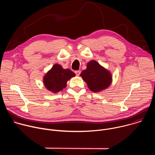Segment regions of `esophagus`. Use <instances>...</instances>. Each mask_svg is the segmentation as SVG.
<instances>
[{
    "label": "esophagus",
    "instance_id": "obj_1",
    "mask_svg": "<svg viewBox=\"0 0 155 155\" xmlns=\"http://www.w3.org/2000/svg\"><path fill=\"white\" fill-rule=\"evenodd\" d=\"M75 73L77 76H79L80 73H81V71H75Z\"/></svg>",
    "mask_w": 155,
    "mask_h": 155
}]
</instances>
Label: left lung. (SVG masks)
Returning <instances> with one entry per match:
<instances>
[{
  "label": "left lung",
  "instance_id": "left-lung-1",
  "mask_svg": "<svg viewBox=\"0 0 155 155\" xmlns=\"http://www.w3.org/2000/svg\"><path fill=\"white\" fill-rule=\"evenodd\" d=\"M80 76L89 89L94 93L105 90L112 83V77L110 72L95 61L87 64L86 69L82 71Z\"/></svg>",
  "mask_w": 155,
  "mask_h": 155
}]
</instances>
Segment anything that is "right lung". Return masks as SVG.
<instances>
[{
  "label": "right lung",
  "mask_w": 155,
  "mask_h": 155,
  "mask_svg": "<svg viewBox=\"0 0 155 155\" xmlns=\"http://www.w3.org/2000/svg\"><path fill=\"white\" fill-rule=\"evenodd\" d=\"M75 76V73L70 69H64L56 64L44 76L43 83L48 90L56 93L65 87L67 81Z\"/></svg>",
  "instance_id": "1"
}]
</instances>
